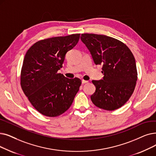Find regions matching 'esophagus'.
<instances>
[{
	"label": "esophagus",
	"mask_w": 156,
	"mask_h": 156,
	"mask_svg": "<svg viewBox=\"0 0 156 156\" xmlns=\"http://www.w3.org/2000/svg\"><path fill=\"white\" fill-rule=\"evenodd\" d=\"M89 82H88V81H87V80H82V83H83V84H84V83H88Z\"/></svg>",
	"instance_id": "34e87169"
}]
</instances>
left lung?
Wrapping results in <instances>:
<instances>
[{"label": "left lung", "mask_w": 156, "mask_h": 156, "mask_svg": "<svg viewBox=\"0 0 156 156\" xmlns=\"http://www.w3.org/2000/svg\"><path fill=\"white\" fill-rule=\"evenodd\" d=\"M81 40L94 63L103 66V80H92L96 91L91 101L101 109H118L130 98L136 83V65L132 52L119 40L105 35L82 34Z\"/></svg>", "instance_id": "8db88e82"}]
</instances>
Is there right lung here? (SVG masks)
I'll use <instances>...</instances> for the list:
<instances>
[{
	"label": "right lung",
	"instance_id": "1",
	"mask_svg": "<svg viewBox=\"0 0 156 156\" xmlns=\"http://www.w3.org/2000/svg\"><path fill=\"white\" fill-rule=\"evenodd\" d=\"M80 34L39 41L27 51L21 71V87L32 105L43 115L54 117L69 109L82 81L58 71L66 53L78 43Z\"/></svg>",
	"mask_w": 156,
	"mask_h": 156
}]
</instances>
